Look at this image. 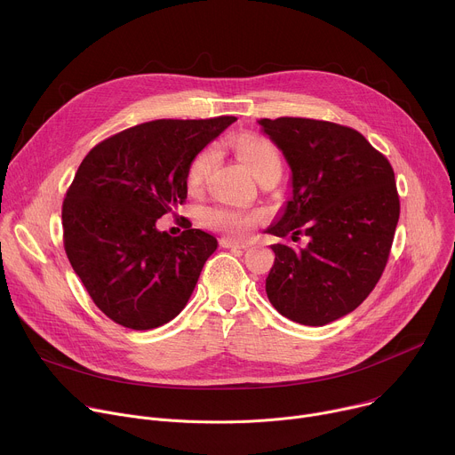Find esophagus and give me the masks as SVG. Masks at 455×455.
I'll list each match as a JSON object with an SVG mask.
<instances>
[{
    "label": "esophagus",
    "mask_w": 455,
    "mask_h": 455,
    "mask_svg": "<svg viewBox=\"0 0 455 455\" xmlns=\"http://www.w3.org/2000/svg\"><path fill=\"white\" fill-rule=\"evenodd\" d=\"M220 244L223 248H241V250H246L250 246V243H239L235 239H228V237H221L220 239Z\"/></svg>",
    "instance_id": "obj_1"
}]
</instances>
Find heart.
I'll return each instance as SVG.
<instances>
[{
    "mask_svg": "<svg viewBox=\"0 0 455 455\" xmlns=\"http://www.w3.org/2000/svg\"><path fill=\"white\" fill-rule=\"evenodd\" d=\"M235 153L255 180L268 174L270 171H281V155L277 148L265 139L251 135L241 137L235 144ZM214 158L216 153L211 148L194 156L187 169V185L190 188H196L205 181L214 164ZM259 218L261 216L257 212H244L230 207H212L205 212V223L209 227L239 237L248 235L251 228L257 225Z\"/></svg>",
    "mask_w": 455,
    "mask_h": 455,
    "instance_id": "1",
    "label": "heart"
}]
</instances>
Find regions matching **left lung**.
<instances>
[{
  "instance_id": "8db88e82",
  "label": "left lung",
  "mask_w": 455,
  "mask_h": 455,
  "mask_svg": "<svg viewBox=\"0 0 455 455\" xmlns=\"http://www.w3.org/2000/svg\"><path fill=\"white\" fill-rule=\"evenodd\" d=\"M291 171V196L267 228L302 232L307 244H272L267 295L304 326L355 311L379 281L400 220L395 171L358 132L333 122L281 116L257 120Z\"/></svg>"
}]
</instances>
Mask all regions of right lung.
I'll return each instance as SVG.
<instances>
[{
    "label": "right lung",
    "instance_id": "obj_1",
    "mask_svg": "<svg viewBox=\"0 0 455 455\" xmlns=\"http://www.w3.org/2000/svg\"><path fill=\"white\" fill-rule=\"evenodd\" d=\"M235 116L146 122L95 146L62 204L64 250L97 307L124 328L164 326L188 302L218 239L156 221L187 198V169Z\"/></svg>",
    "mask_w": 455,
    "mask_h": 455
}]
</instances>
